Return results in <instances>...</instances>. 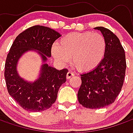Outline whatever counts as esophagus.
<instances>
[{"label":"esophagus","mask_w":133,"mask_h":133,"mask_svg":"<svg viewBox=\"0 0 133 133\" xmlns=\"http://www.w3.org/2000/svg\"><path fill=\"white\" fill-rule=\"evenodd\" d=\"M74 76V74L72 73V72H68V73H67L66 75V78L67 79H70V78H72V77H73Z\"/></svg>","instance_id":"1"}]
</instances>
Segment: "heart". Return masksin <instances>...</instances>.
I'll return each instance as SVG.
<instances>
[{
  "label": "heart",
  "instance_id": "heart-1",
  "mask_svg": "<svg viewBox=\"0 0 133 133\" xmlns=\"http://www.w3.org/2000/svg\"><path fill=\"white\" fill-rule=\"evenodd\" d=\"M105 51V38L100 33L92 32L68 33L51 50L59 63L66 65L72 58V65L83 72L96 68L103 61Z\"/></svg>",
  "mask_w": 133,
  "mask_h": 133
}]
</instances>
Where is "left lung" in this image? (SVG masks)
Here are the masks:
<instances>
[{"label":"left lung","mask_w":133,"mask_h":133,"mask_svg":"<svg viewBox=\"0 0 133 133\" xmlns=\"http://www.w3.org/2000/svg\"><path fill=\"white\" fill-rule=\"evenodd\" d=\"M106 41L103 61L96 68L81 75L78 92L81 105L90 109L101 108L114 103L123 85L126 70L125 54L120 40L112 31L96 27Z\"/></svg>","instance_id":"8db88e82"}]
</instances>
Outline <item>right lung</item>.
<instances>
[{
  "label": "right lung",
  "instance_id": "add662e5",
  "mask_svg": "<svg viewBox=\"0 0 133 133\" xmlns=\"http://www.w3.org/2000/svg\"><path fill=\"white\" fill-rule=\"evenodd\" d=\"M61 33L50 28L35 25L19 34L13 42L5 64V79L9 95L26 110L41 112L55 103L58 90L66 81L68 70H58L48 65L51 47ZM35 52L41 57L42 65L37 78L28 81L21 77L17 65L22 56Z\"/></svg>",
  "mask_w": 133,
  "mask_h": 133
}]
</instances>
